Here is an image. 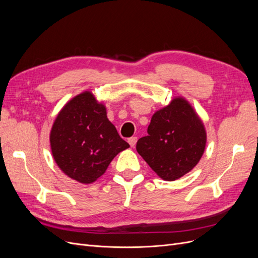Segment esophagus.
Masks as SVG:
<instances>
[{
    "instance_id": "esophagus-1",
    "label": "esophagus",
    "mask_w": 258,
    "mask_h": 258,
    "mask_svg": "<svg viewBox=\"0 0 258 258\" xmlns=\"http://www.w3.org/2000/svg\"><path fill=\"white\" fill-rule=\"evenodd\" d=\"M137 141H138V138H137V137H132V138L128 139V143L130 144V146H131V147H135V145H136Z\"/></svg>"
}]
</instances>
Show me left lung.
Wrapping results in <instances>:
<instances>
[{"mask_svg": "<svg viewBox=\"0 0 258 258\" xmlns=\"http://www.w3.org/2000/svg\"><path fill=\"white\" fill-rule=\"evenodd\" d=\"M147 134L138 141L137 151L165 181H175L188 173L206 150L205 124L183 97H175L154 113Z\"/></svg>", "mask_w": 258, "mask_h": 258, "instance_id": "obj_1", "label": "left lung"}]
</instances>
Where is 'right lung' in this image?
<instances>
[{
	"mask_svg": "<svg viewBox=\"0 0 258 258\" xmlns=\"http://www.w3.org/2000/svg\"><path fill=\"white\" fill-rule=\"evenodd\" d=\"M53 160L69 177L90 184L103 175L115 156L129 147L91 91L64 104L49 135Z\"/></svg>",
	"mask_w": 258,
	"mask_h": 258,
	"instance_id": "add662e5",
	"label": "right lung"
}]
</instances>
